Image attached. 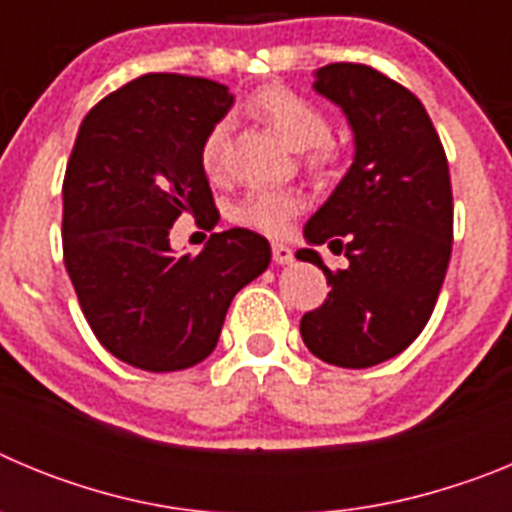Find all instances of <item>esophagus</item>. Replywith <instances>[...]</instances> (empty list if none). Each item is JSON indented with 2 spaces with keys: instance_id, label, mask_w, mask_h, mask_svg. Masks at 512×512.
<instances>
[{
  "instance_id": "esophagus-1",
  "label": "esophagus",
  "mask_w": 512,
  "mask_h": 512,
  "mask_svg": "<svg viewBox=\"0 0 512 512\" xmlns=\"http://www.w3.org/2000/svg\"><path fill=\"white\" fill-rule=\"evenodd\" d=\"M271 253H274V261H277V264H292V261H295V253H292V248L289 246H284V243H274V246H271Z\"/></svg>"
}]
</instances>
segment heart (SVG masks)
Returning a JSON list of instances; mask_svg holds the SVG:
<instances>
[{
    "mask_svg": "<svg viewBox=\"0 0 512 512\" xmlns=\"http://www.w3.org/2000/svg\"><path fill=\"white\" fill-rule=\"evenodd\" d=\"M251 110L269 125L279 138L295 151L320 146L328 138V122L312 104L300 99L287 89L269 87L251 99ZM230 125L228 120H217L207 130L200 148L202 169L210 176H220L225 171V156H228ZM325 156H315V164H320ZM302 207V197L295 189L284 187H253L235 202L230 217L235 223L256 228L261 233L279 235L287 230L289 220Z\"/></svg>",
    "mask_w": 512,
    "mask_h": 512,
    "instance_id": "obj_1",
    "label": "heart"
}]
</instances>
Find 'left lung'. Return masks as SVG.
I'll return each instance as SVG.
<instances>
[{
  "label": "left lung",
  "instance_id": "obj_1",
  "mask_svg": "<svg viewBox=\"0 0 512 512\" xmlns=\"http://www.w3.org/2000/svg\"><path fill=\"white\" fill-rule=\"evenodd\" d=\"M312 89L346 117L354 161L302 233L297 259L323 269L330 292L300 333L318 359L366 369L405 351L436 307L454 233L449 164L420 99L372 66L330 63ZM323 242L346 270L324 266Z\"/></svg>",
  "mask_w": 512,
  "mask_h": 512
}]
</instances>
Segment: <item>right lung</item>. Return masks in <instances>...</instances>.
Here are the masks:
<instances>
[{
  "label": "right lung",
  "instance_id": "obj_1",
  "mask_svg": "<svg viewBox=\"0 0 512 512\" xmlns=\"http://www.w3.org/2000/svg\"><path fill=\"white\" fill-rule=\"evenodd\" d=\"M235 97L200 76L146 74L92 107L63 179V261L112 356L179 372L215 351L233 297L269 269L264 235L212 233L176 253L179 215L220 220L200 148Z\"/></svg>",
  "mask_w": 512,
  "mask_h": 512
}]
</instances>
